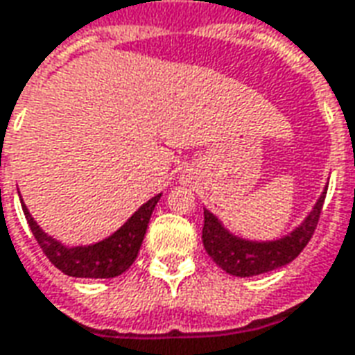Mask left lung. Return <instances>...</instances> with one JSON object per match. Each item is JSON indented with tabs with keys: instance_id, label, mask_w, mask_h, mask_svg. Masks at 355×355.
I'll list each match as a JSON object with an SVG mask.
<instances>
[{
	"instance_id": "obj_1",
	"label": "left lung",
	"mask_w": 355,
	"mask_h": 355,
	"mask_svg": "<svg viewBox=\"0 0 355 355\" xmlns=\"http://www.w3.org/2000/svg\"><path fill=\"white\" fill-rule=\"evenodd\" d=\"M327 185L319 195L308 216L286 235L270 241H256L235 235L222 223L218 216L205 208V227H202V245L206 252L225 273L235 277H254L268 271L279 270L291 263L302 252L304 246L315 231L319 214L323 208Z\"/></svg>"
}]
</instances>
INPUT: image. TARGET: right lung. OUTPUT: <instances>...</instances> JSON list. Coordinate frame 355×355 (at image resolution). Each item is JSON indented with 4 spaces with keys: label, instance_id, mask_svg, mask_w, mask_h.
Masks as SVG:
<instances>
[{
    "label": "right lung",
    "instance_id": "obj_1",
    "mask_svg": "<svg viewBox=\"0 0 355 355\" xmlns=\"http://www.w3.org/2000/svg\"><path fill=\"white\" fill-rule=\"evenodd\" d=\"M160 197H162V193H158L153 198H149L145 205L139 206L128 218V222L120 225L112 235L105 237L103 241H97L93 245L80 246L62 245L61 241L47 235L37 225L36 220L32 218V214L24 205L22 197L21 205L37 245L42 246L44 254L55 268H59L64 275H70V277L110 279L122 275L132 266L133 260L137 258L143 237H145L147 227H149L150 214L155 210Z\"/></svg>",
    "mask_w": 355,
    "mask_h": 355
}]
</instances>
